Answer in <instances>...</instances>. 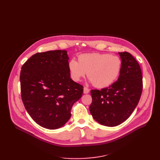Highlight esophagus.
<instances>
[{
  "mask_svg": "<svg viewBox=\"0 0 160 160\" xmlns=\"http://www.w3.org/2000/svg\"><path fill=\"white\" fill-rule=\"evenodd\" d=\"M83 93H85V94H88V93H89V89L88 88H83Z\"/></svg>",
  "mask_w": 160,
  "mask_h": 160,
  "instance_id": "obj_1",
  "label": "esophagus"
}]
</instances>
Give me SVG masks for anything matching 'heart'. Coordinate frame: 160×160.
<instances>
[{
  "instance_id": "1",
  "label": "heart",
  "mask_w": 160,
  "mask_h": 160,
  "mask_svg": "<svg viewBox=\"0 0 160 160\" xmlns=\"http://www.w3.org/2000/svg\"><path fill=\"white\" fill-rule=\"evenodd\" d=\"M122 69V60L119 56L108 53H86L68 62L71 78L79 81L87 73L89 81L98 88L111 85L118 78Z\"/></svg>"
}]
</instances>
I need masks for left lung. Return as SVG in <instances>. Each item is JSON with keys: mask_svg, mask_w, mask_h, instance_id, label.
Returning a JSON list of instances; mask_svg holds the SVG:
<instances>
[{"mask_svg": "<svg viewBox=\"0 0 160 160\" xmlns=\"http://www.w3.org/2000/svg\"><path fill=\"white\" fill-rule=\"evenodd\" d=\"M122 69L117 81L109 88L91 91L89 107L93 119L100 124L114 127L132 115L141 98L142 73L137 61L128 52H118Z\"/></svg>", "mask_w": 160, "mask_h": 160, "instance_id": "8db88e82", "label": "left lung"}]
</instances>
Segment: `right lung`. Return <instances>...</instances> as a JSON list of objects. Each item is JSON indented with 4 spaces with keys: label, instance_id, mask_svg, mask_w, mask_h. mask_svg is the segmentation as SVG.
<instances>
[{
    "label": "right lung",
    "instance_id": "obj_1",
    "mask_svg": "<svg viewBox=\"0 0 160 160\" xmlns=\"http://www.w3.org/2000/svg\"><path fill=\"white\" fill-rule=\"evenodd\" d=\"M67 51L33 55L20 75L21 98L31 118L40 126L60 128L71 118L72 105L83 95V87L72 81Z\"/></svg>",
    "mask_w": 160,
    "mask_h": 160
}]
</instances>
